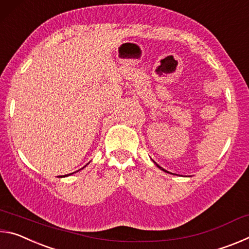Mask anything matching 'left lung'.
I'll list each match as a JSON object with an SVG mask.
<instances>
[{"instance_id": "obj_1", "label": "left lung", "mask_w": 249, "mask_h": 249, "mask_svg": "<svg viewBox=\"0 0 249 249\" xmlns=\"http://www.w3.org/2000/svg\"><path fill=\"white\" fill-rule=\"evenodd\" d=\"M154 162H155V161H154ZM155 163H156V162H155ZM156 166H157V167H158V168H159V169H161V170H162V171H165V172H168V171H167V170H165V169H163V168H161V167H160V166H159V165H158V163H156ZM168 174H169V172H168Z\"/></svg>"}]
</instances>
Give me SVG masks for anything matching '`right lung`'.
<instances>
[{"label":"right lung","instance_id":"obj_1","mask_svg":"<svg viewBox=\"0 0 249 249\" xmlns=\"http://www.w3.org/2000/svg\"><path fill=\"white\" fill-rule=\"evenodd\" d=\"M87 166V165H86ZM86 166H84V167H86ZM83 167V168H84ZM72 174H74V172H72ZM72 174H69V175H65V176H60V177H68V176H70V175H72Z\"/></svg>","mask_w":249,"mask_h":249}]
</instances>
